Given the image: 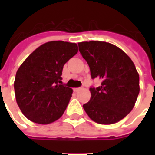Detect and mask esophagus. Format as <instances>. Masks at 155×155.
Returning <instances> with one entry per match:
<instances>
[{"mask_svg": "<svg viewBox=\"0 0 155 155\" xmlns=\"http://www.w3.org/2000/svg\"><path fill=\"white\" fill-rule=\"evenodd\" d=\"M81 89H82V87H79V88H74V91H75V92H78L79 91H81Z\"/></svg>", "mask_w": 155, "mask_h": 155, "instance_id": "34e87169", "label": "esophagus"}]
</instances>
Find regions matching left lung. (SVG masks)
I'll list each match as a JSON object with an SVG mask.
<instances>
[{
	"label": "left lung",
	"mask_w": 155,
	"mask_h": 155,
	"mask_svg": "<svg viewBox=\"0 0 155 155\" xmlns=\"http://www.w3.org/2000/svg\"><path fill=\"white\" fill-rule=\"evenodd\" d=\"M92 79L101 81L90 88L91 97L83 105L88 116L101 124L120 121L132 110L140 93V77L133 61L120 48L104 41L78 44Z\"/></svg>",
	"instance_id": "8db88e82"
}]
</instances>
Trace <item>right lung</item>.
Returning a JSON list of instances; mask_svg holds the SVG:
<instances>
[{
    "mask_svg": "<svg viewBox=\"0 0 155 155\" xmlns=\"http://www.w3.org/2000/svg\"><path fill=\"white\" fill-rule=\"evenodd\" d=\"M75 43L50 41L26 58L16 72L14 89L19 108L28 120L47 124L60 119L72 96L61 84L64 64L76 54Z\"/></svg>",
    "mask_w": 155,
    "mask_h": 155,
    "instance_id": "right-lung-1",
    "label": "right lung"
}]
</instances>
